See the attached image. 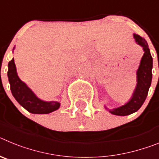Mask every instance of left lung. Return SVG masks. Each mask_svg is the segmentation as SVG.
I'll return each instance as SVG.
<instances>
[{
    "mask_svg": "<svg viewBox=\"0 0 159 159\" xmlns=\"http://www.w3.org/2000/svg\"><path fill=\"white\" fill-rule=\"evenodd\" d=\"M134 38L136 43L143 47L144 51V54L142 57L140 65L137 71V85L131 99L127 103L109 111L110 113L116 116H128L137 111L146 100L152 80L151 70L153 67V59L150 52L148 43L144 38L137 34H134Z\"/></svg>",
    "mask_w": 159,
    "mask_h": 159,
    "instance_id": "1",
    "label": "left lung"
}]
</instances>
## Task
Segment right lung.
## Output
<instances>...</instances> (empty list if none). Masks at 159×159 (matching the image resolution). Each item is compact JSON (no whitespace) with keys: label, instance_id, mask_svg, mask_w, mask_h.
<instances>
[{"label":"right lung","instance_id":"add662e5","mask_svg":"<svg viewBox=\"0 0 159 159\" xmlns=\"http://www.w3.org/2000/svg\"><path fill=\"white\" fill-rule=\"evenodd\" d=\"M8 78L13 97L30 113L48 114L60 107V103L57 101L46 102L39 99L32 90L23 81L20 80L16 72L13 58L8 62Z\"/></svg>","mask_w":159,"mask_h":159}]
</instances>
